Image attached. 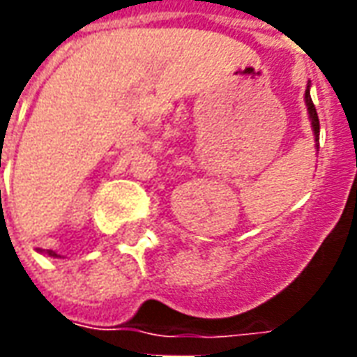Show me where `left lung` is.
I'll return each instance as SVG.
<instances>
[{"label": "left lung", "mask_w": 357, "mask_h": 357, "mask_svg": "<svg viewBox=\"0 0 357 357\" xmlns=\"http://www.w3.org/2000/svg\"><path fill=\"white\" fill-rule=\"evenodd\" d=\"M304 101H306L307 116H310V122H312V130H314L315 147L319 149V118H317V110H315L314 101H312V95H310V82H307L306 93H304Z\"/></svg>", "instance_id": "left-lung-1"}]
</instances>
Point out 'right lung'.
Masks as SVG:
<instances>
[{"mask_svg":"<svg viewBox=\"0 0 357 357\" xmlns=\"http://www.w3.org/2000/svg\"><path fill=\"white\" fill-rule=\"evenodd\" d=\"M40 252H45V255L51 256V258H61V255H57L55 250H40Z\"/></svg>","mask_w":357,"mask_h":357,"instance_id":"obj_1","label":"right lung"}]
</instances>
